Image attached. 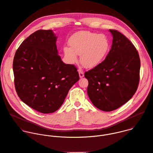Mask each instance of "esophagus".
Instances as JSON below:
<instances>
[{
    "label": "esophagus",
    "mask_w": 153,
    "mask_h": 153,
    "mask_svg": "<svg viewBox=\"0 0 153 153\" xmlns=\"http://www.w3.org/2000/svg\"><path fill=\"white\" fill-rule=\"evenodd\" d=\"M78 71H79V74L80 78H82L84 76V74H83V71L81 69H79Z\"/></svg>",
    "instance_id": "1"
}]
</instances>
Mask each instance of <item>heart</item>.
I'll return each instance as SVG.
<instances>
[{"mask_svg": "<svg viewBox=\"0 0 153 153\" xmlns=\"http://www.w3.org/2000/svg\"><path fill=\"white\" fill-rule=\"evenodd\" d=\"M70 48H65L64 54L71 63L80 55V63L87 68H93L100 64L110 48V42L103 34L90 31H80L73 34L69 40Z\"/></svg>", "mask_w": 153, "mask_h": 153, "instance_id": "1", "label": "heart"}]
</instances>
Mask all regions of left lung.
<instances>
[{
  "instance_id": "8db88e82",
  "label": "left lung",
  "mask_w": 153,
  "mask_h": 153,
  "mask_svg": "<svg viewBox=\"0 0 153 153\" xmlns=\"http://www.w3.org/2000/svg\"><path fill=\"white\" fill-rule=\"evenodd\" d=\"M111 48L98 66L85 73L88 80L87 93L100 110L111 111L126 103L135 94L139 82L140 61L133 43L117 30Z\"/></svg>"
}]
</instances>
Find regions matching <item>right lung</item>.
<instances>
[{
	"label": "right lung",
	"instance_id": "right-lung-1",
	"mask_svg": "<svg viewBox=\"0 0 153 153\" xmlns=\"http://www.w3.org/2000/svg\"><path fill=\"white\" fill-rule=\"evenodd\" d=\"M57 38L53 30H37L21 43L13 60L18 96L44 114L57 111L79 80L74 65L65 64L58 55Z\"/></svg>",
	"mask_w": 153,
	"mask_h": 153
}]
</instances>
